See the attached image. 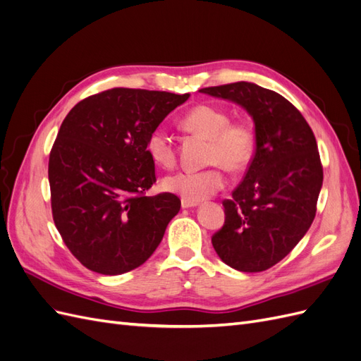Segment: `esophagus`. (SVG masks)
I'll return each mask as SVG.
<instances>
[{
    "label": "esophagus",
    "mask_w": 361,
    "mask_h": 361,
    "mask_svg": "<svg viewBox=\"0 0 361 361\" xmlns=\"http://www.w3.org/2000/svg\"><path fill=\"white\" fill-rule=\"evenodd\" d=\"M197 204H199L197 202H188V200L182 199V207H183V209H187V207H194V206H197Z\"/></svg>",
    "instance_id": "34e87169"
}]
</instances>
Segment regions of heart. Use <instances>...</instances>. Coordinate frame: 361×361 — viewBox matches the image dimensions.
I'll return each instance as SVG.
<instances>
[{"label":"heart","instance_id":"1","mask_svg":"<svg viewBox=\"0 0 361 361\" xmlns=\"http://www.w3.org/2000/svg\"><path fill=\"white\" fill-rule=\"evenodd\" d=\"M182 126L209 140L206 162L212 167L200 171H178L162 180V188L188 202H200L220 191L226 183L224 169L243 171L255 159L257 134L248 118H232L226 108L202 104L182 118ZM150 159L164 169L176 164V147L166 129L155 128L146 140Z\"/></svg>","mask_w":361,"mask_h":361}]
</instances>
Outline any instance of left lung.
Instances as JSON below:
<instances>
[{"label":"left lung","instance_id":"8db88e82","mask_svg":"<svg viewBox=\"0 0 361 361\" xmlns=\"http://www.w3.org/2000/svg\"><path fill=\"white\" fill-rule=\"evenodd\" d=\"M200 92L236 102L253 117L256 155L232 199L223 200L226 220L212 245L228 267L265 271L290 253L314 220L324 179L314 134L286 97L255 82Z\"/></svg>","mask_w":361,"mask_h":361}]
</instances>
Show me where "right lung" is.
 Returning a JSON list of instances; mask_svg holds the SVG:
<instances>
[{"mask_svg": "<svg viewBox=\"0 0 361 361\" xmlns=\"http://www.w3.org/2000/svg\"><path fill=\"white\" fill-rule=\"evenodd\" d=\"M188 97L114 87L85 97L63 120L48 166L52 218L85 268L123 274L159 245L180 200L146 195L157 182L146 140Z\"/></svg>", "mask_w": 361, "mask_h": 361, "instance_id": "right-lung-1", "label": "right lung"}]
</instances>
